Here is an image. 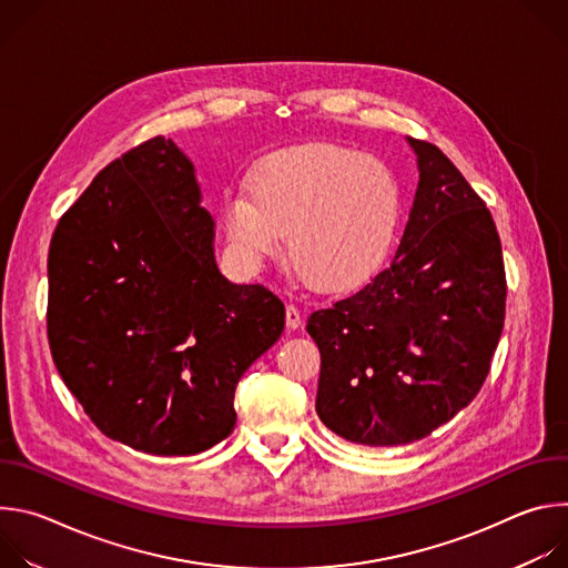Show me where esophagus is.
<instances>
[{
    "instance_id": "esophagus-1",
    "label": "esophagus",
    "mask_w": 568,
    "mask_h": 568,
    "mask_svg": "<svg viewBox=\"0 0 568 568\" xmlns=\"http://www.w3.org/2000/svg\"><path fill=\"white\" fill-rule=\"evenodd\" d=\"M285 323H287L290 331H296V328L301 326L303 316H301L298 307H294V305H287V307H285Z\"/></svg>"
}]
</instances>
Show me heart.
Masks as SVG:
<instances>
[{"label": "heart", "mask_w": 568, "mask_h": 568, "mask_svg": "<svg viewBox=\"0 0 568 568\" xmlns=\"http://www.w3.org/2000/svg\"><path fill=\"white\" fill-rule=\"evenodd\" d=\"M247 197H229L222 229L242 265L272 258L285 235L292 267L312 285L342 292L386 258L402 213V186L377 154L305 143L263 156Z\"/></svg>", "instance_id": "obj_1"}]
</instances>
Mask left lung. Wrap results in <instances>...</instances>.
<instances>
[{"instance_id": "left-lung-1", "label": "left lung", "mask_w": 568, "mask_h": 568, "mask_svg": "<svg viewBox=\"0 0 568 568\" xmlns=\"http://www.w3.org/2000/svg\"><path fill=\"white\" fill-rule=\"evenodd\" d=\"M420 182L386 270L310 314L321 353L316 414L373 447L429 436L476 397L506 318L501 240L440 148L407 139Z\"/></svg>"}]
</instances>
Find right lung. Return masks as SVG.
Instances as JSON below:
<instances>
[{
    "mask_svg": "<svg viewBox=\"0 0 568 568\" xmlns=\"http://www.w3.org/2000/svg\"><path fill=\"white\" fill-rule=\"evenodd\" d=\"M191 159L164 136L105 166L49 247L53 364L90 420L154 456H193L235 427V384L285 326L263 285L229 283Z\"/></svg>",
    "mask_w": 568,
    "mask_h": 568,
    "instance_id": "add662e5",
    "label": "right lung"
}]
</instances>
